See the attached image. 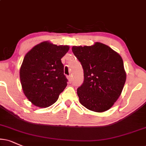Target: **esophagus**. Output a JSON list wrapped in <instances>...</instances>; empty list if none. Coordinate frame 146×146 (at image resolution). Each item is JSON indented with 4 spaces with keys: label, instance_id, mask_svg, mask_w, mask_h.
<instances>
[{
    "label": "esophagus",
    "instance_id": "obj_1",
    "mask_svg": "<svg viewBox=\"0 0 146 146\" xmlns=\"http://www.w3.org/2000/svg\"><path fill=\"white\" fill-rule=\"evenodd\" d=\"M68 80H69V82H71V81H72V76H68Z\"/></svg>",
    "mask_w": 146,
    "mask_h": 146
}]
</instances>
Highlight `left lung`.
I'll return each instance as SVG.
<instances>
[{
	"mask_svg": "<svg viewBox=\"0 0 146 146\" xmlns=\"http://www.w3.org/2000/svg\"><path fill=\"white\" fill-rule=\"evenodd\" d=\"M72 50L84 70V82L77 89L79 102L89 110L107 111L119 98L127 78L121 56L99 42Z\"/></svg>",
	"mask_w": 146,
	"mask_h": 146,
	"instance_id": "8db88e82",
	"label": "left lung"
}]
</instances>
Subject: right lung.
<instances>
[{
  "instance_id": "right-lung-1",
  "label": "right lung",
  "mask_w": 146,
  "mask_h": 146,
  "mask_svg": "<svg viewBox=\"0 0 146 146\" xmlns=\"http://www.w3.org/2000/svg\"><path fill=\"white\" fill-rule=\"evenodd\" d=\"M68 45L44 41L25 55L19 70L23 92L36 107L53 105L67 86L61 59L69 51Z\"/></svg>"
}]
</instances>
